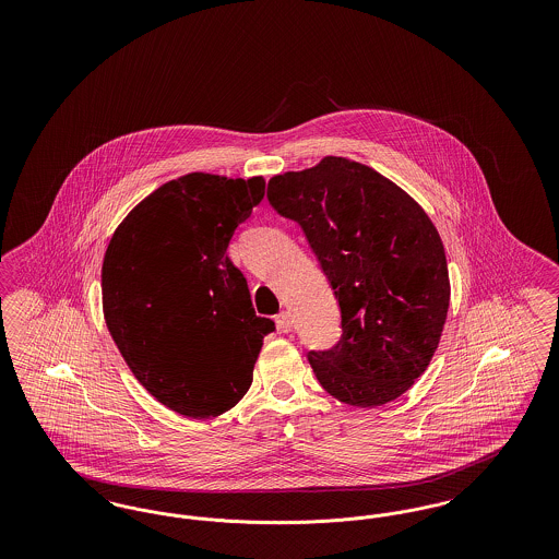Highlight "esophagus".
I'll use <instances>...</instances> for the list:
<instances>
[{"mask_svg": "<svg viewBox=\"0 0 559 559\" xmlns=\"http://www.w3.org/2000/svg\"><path fill=\"white\" fill-rule=\"evenodd\" d=\"M276 326L281 333H292L293 331V317L289 312H281L276 314Z\"/></svg>", "mask_w": 559, "mask_h": 559, "instance_id": "34e87169", "label": "esophagus"}]
</instances>
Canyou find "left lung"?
I'll list each match as a JSON object with an SVG mask.
<instances>
[{
    "label": "left lung",
    "instance_id": "1",
    "mask_svg": "<svg viewBox=\"0 0 559 559\" xmlns=\"http://www.w3.org/2000/svg\"><path fill=\"white\" fill-rule=\"evenodd\" d=\"M267 201L301 226L340 304V342L308 352L320 385L360 408L402 396L440 344L451 301L444 245L427 213L344 157L274 176Z\"/></svg>",
    "mask_w": 559,
    "mask_h": 559
}]
</instances>
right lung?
Returning <instances> with one entry per match:
<instances>
[{
	"label": "right lung",
	"mask_w": 559,
	"mask_h": 559,
	"mask_svg": "<svg viewBox=\"0 0 559 559\" xmlns=\"http://www.w3.org/2000/svg\"><path fill=\"white\" fill-rule=\"evenodd\" d=\"M264 188V178L188 174L135 205L108 242V331L135 379L185 417L230 411L274 331L255 314L247 278L226 255Z\"/></svg>",
	"instance_id": "add662e5"
}]
</instances>
